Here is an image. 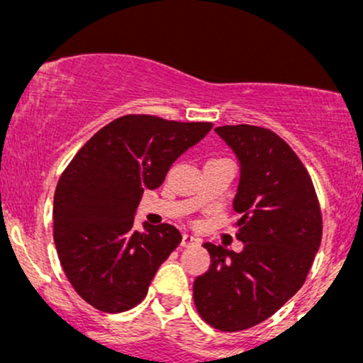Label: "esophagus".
<instances>
[{
    "label": "esophagus",
    "mask_w": 363,
    "mask_h": 363,
    "mask_svg": "<svg viewBox=\"0 0 363 363\" xmlns=\"http://www.w3.org/2000/svg\"><path fill=\"white\" fill-rule=\"evenodd\" d=\"M181 245L182 247H193V245H199V239H196V237L189 235V234H184L182 235Z\"/></svg>",
    "instance_id": "obj_1"
}]
</instances>
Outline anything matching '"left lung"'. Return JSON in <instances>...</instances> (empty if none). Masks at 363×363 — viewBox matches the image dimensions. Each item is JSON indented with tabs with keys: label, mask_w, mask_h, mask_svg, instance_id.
Segmentation results:
<instances>
[{
	"label": "left lung",
	"mask_w": 363,
	"mask_h": 363,
	"mask_svg": "<svg viewBox=\"0 0 363 363\" xmlns=\"http://www.w3.org/2000/svg\"><path fill=\"white\" fill-rule=\"evenodd\" d=\"M240 162L234 210L242 252L205 244L210 269L194 280V306L220 331H244L289 302L306 281L323 237V215L301 158L272 129H215Z\"/></svg>",
	"instance_id": "1"
}]
</instances>
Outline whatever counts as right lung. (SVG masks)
<instances>
[{"instance_id": "add662e5", "label": "right lung", "mask_w": 363, "mask_h": 363, "mask_svg": "<svg viewBox=\"0 0 363 363\" xmlns=\"http://www.w3.org/2000/svg\"><path fill=\"white\" fill-rule=\"evenodd\" d=\"M213 128L148 114H128L99 129L61 174L54 193V244L66 278L97 311L133 309L160 264L181 244L169 223H143L135 211L170 165Z\"/></svg>"}]
</instances>
